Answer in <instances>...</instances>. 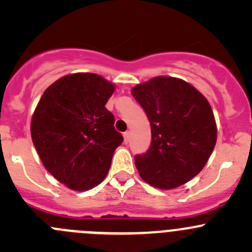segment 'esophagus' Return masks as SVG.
I'll list each match as a JSON object with an SVG mask.
<instances>
[{"label":"esophagus","mask_w":252,"mask_h":252,"mask_svg":"<svg viewBox=\"0 0 252 252\" xmlns=\"http://www.w3.org/2000/svg\"><path fill=\"white\" fill-rule=\"evenodd\" d=\"M123 136H124V142L128 144L129 140H130V131H126V133L123 134Z\"/></svg>","instance_id":"obj_1"}]
</instances>
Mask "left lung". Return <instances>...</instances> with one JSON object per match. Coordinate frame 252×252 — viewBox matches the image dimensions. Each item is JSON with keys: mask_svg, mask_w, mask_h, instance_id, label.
<instances>
[{"mask_svg": "<svg viewBox=\"0 0 252 252\" xmlns=\"http://www.w3.org/2000/svg\"><path fill=\"white\" fill-rule=\"evenodd\" d=\"M151 126V145L136 155L142 179L158 189H173L204 168L216 140L215 116L210 103L182 79L157 77L131 90Z\"/></svg>", "mask_w": 252, "mask_h": 252, "instance_id": "8db88e82", "label": "left lung"}]
</instances>
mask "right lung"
<instances>
[{"label": "right lung", "mask_w": 252, "mask_h": 252, "mask_svg": "<svg viewBox=\"0 0 252 252\" xmlns=\"http://www.w3.org/2000/svg\"><path fill=\"white\" fill-rule=\"evenodd\" d=\"M114 86L93 73L58 79L40 98L32 119V139L45 168L69 189L84 191L108 173L123 142L105 105Z\"/></svg>", "instance_id": "obj_1"}]
</instances>
